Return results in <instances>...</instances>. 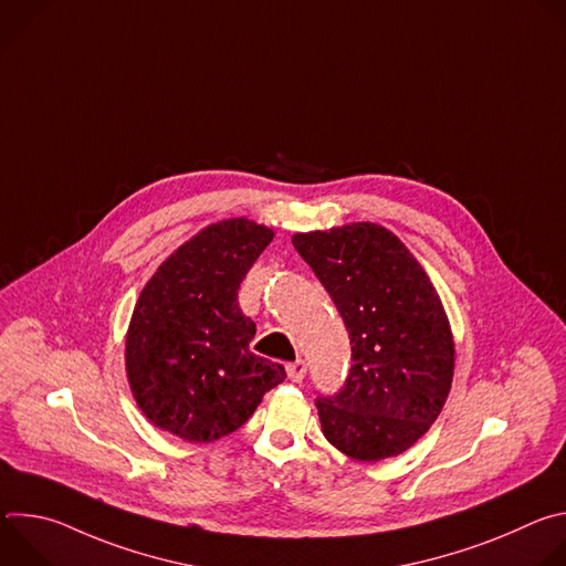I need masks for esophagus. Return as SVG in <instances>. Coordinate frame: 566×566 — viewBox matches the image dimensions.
Returning <instances> with one entry per match:
<instances>
[{
    "instance_id": "obj_1",
    "label": "esophagus",
    "mask_w": 566,
    "mask_h": 566,
    "mask_svg": "<svg viewBox=\"0 0 566 566\" xmlns=\"http://www.w3.org/2000/svg\"><path fill=\"white\" fill-rule=\"evenodd\" d=\"M286 374H289V378H291L293 382H300V380L304 378V374H306V363H304V360L289 363V365H286Z\"/></svg>"
}]
</instances>
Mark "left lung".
Returning a JSON list of instances; mask_svg holds the SVG:
<instances>
[{
  "label": "left lung",
  "mask_w": 566,
  "mask_h": 566,
  "mask_svg": "<svg viewBox=\"0 0 566 566\" xmlns=\"http://www.w3.org/2000/svg\"><path fill=\"white\" fill-rule=\"evenodd\" d=\"M291 241L352 340L345 387L315 400L322 432L356 461L406 452L441 415L454 376V338L434 284L408 247L371 221Z\"/></svg>",
  "instance_id": "obj_1"
}]
</instances>
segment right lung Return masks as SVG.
Listing matches in <instances>:
<instances>
[{"mask_svg":"<svg viewBox=\"0 0 566 566\" xmlns=\"http://www.w3.org/2000/svg\"><path fill=\"white\" fill-rule=\"evenodd\" d=\"M275 237L247 217L206 226L143 286L125 336V371L143 417L184 441L210 443L244 426L286 378L251 352L255 322L237 289Z\"/></svg>","mask_w":566,"mask_h":566,"instance_id":"obj_1","label":"right lung"}]
</instances>
